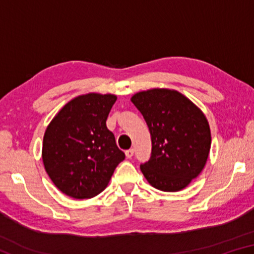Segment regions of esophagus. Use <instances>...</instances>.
<instances>
[{
  "label": "esophagus",
  "mask_w": 254,
  "mask_h": 254,
  "mask_svg": "<svg viewBox=\"0 0 254 254\" xmlns=\"http://www.w3.org/2000/svg\"><path fill=\"white\" fill-rule=\"evenodd\" d=\"M133 154H134V150H133V149H128V150H127V151H126L127 158H132Z\"/></svg>",
  "instance_id": "obj_1"
}]
</instances>
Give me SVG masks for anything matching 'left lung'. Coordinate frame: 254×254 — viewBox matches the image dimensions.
Returning <instances> with one entry per match:
<instances>
[{"instance_id":"8db88e82","label":"left lung","mask_w":254,"mask_h":254,"mask_svg":"<svg viewBox=\"0 0 254 254\" xmlns=\"http://www.w3.org/2000/svg\"><path fill=\"white\" fill-rule=\"evenodd\" d=\"M151 134V157L140 166L145 179L162 191H179L204 169L212 136L205 114L182 93L152 88L131 97Z\"/></svg>"}]
</instances>
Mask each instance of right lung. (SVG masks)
I'll return each instance as SVG.
<instances>
[{"mask_svg": "<svg viewBox=\"0 0 254 254\" xmlns=\"http://www.w3.org/2000/svg\"><path fill=\"white\" fill-rule=\"evenodd\" d=\"M117 98L98 93L77 96L47 127L42 161L51 182L65 195L76 199L98 195L126 158L106 127Z\"/></svg>", "mask_w": 254, "mask_h": 254, "instance_id": "1", "label": "right lung"}]
</instances>
